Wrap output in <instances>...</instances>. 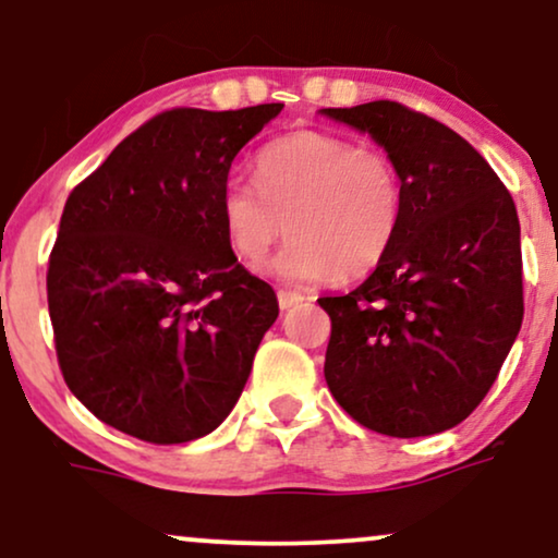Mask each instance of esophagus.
Listing matches in <instances>:
<instances>
[{"mask_svg":"<svg viewBox=\"0 0 558 558\" xmlns=\"http://www.w3.org/2000/svg\"><path fill=\"white\" fill-rule=\"evenodd\" d=\"M306 301L304 293L296 291H278V304L280 310H293V306H301Z\"/></svg>","mask_w":558,"mask_h":558,"instance_id":"34e87169","label":"esophagus"}]
</instances>
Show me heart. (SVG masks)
Segmentation results:
<instances>
[{
  "label": "heart",
  "instance_id": "b5f03b06",
  "mask_svg": "<svg viewBox=\"0 0 558 558\" xmlns=\"http://www.w3.org/2000/svg\"><path fill=\"white\" fill-rule=\"evenodd\" d=\"M254 182L222 185V233L248 267L267 257L283 230L291 233L267 265L286 283L369 272L401 228L403 185L393 159L336 133L293 131L270 141L254 159Z\"/></svg>",
  "mask_w": 558,
  "mask_h": 558
}]
</instances>
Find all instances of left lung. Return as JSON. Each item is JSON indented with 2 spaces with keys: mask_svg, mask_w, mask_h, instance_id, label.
<instances>
[{
  "mask_svg": "<svg viewBox=\"0 0 558 558\" xmlns=\"http://www.w3.org/2000/svg\"><path fill=\"white\" fill-rule=\"evenodd\" d=\"M393 159L403 215L386 259L330 315L325 380L390 438L444 433L485 399L520 332L522 248L506 185L451 128L399 101L328 107Z\"/></svg>",
  "mask_w": 558,
  "mask_h": 558,
  "instance_id": "1",
  "label": "left lung"
}]
</instances>
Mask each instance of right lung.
Returning a JSON list of instances; mask_svg holds the SVG:
<instances>
[{
	"label": "right lung",
	"instance_id": "1",
	"mask_svg": "<svg viewBox=\"0 0 558 558\" xmlns=\"http://www.w3.org/2000/svg\"><path fill=\"white\" fill-rule=\"evenodd\" d=\"M280 110L157 114L68 196L47 272L57 362L114 430L189 444L239 401L278 299L239 265L217 207L235 155Z\"/></svg>",
	"mask_w": 558,
	"mask_h": 558
}]
</instances>
